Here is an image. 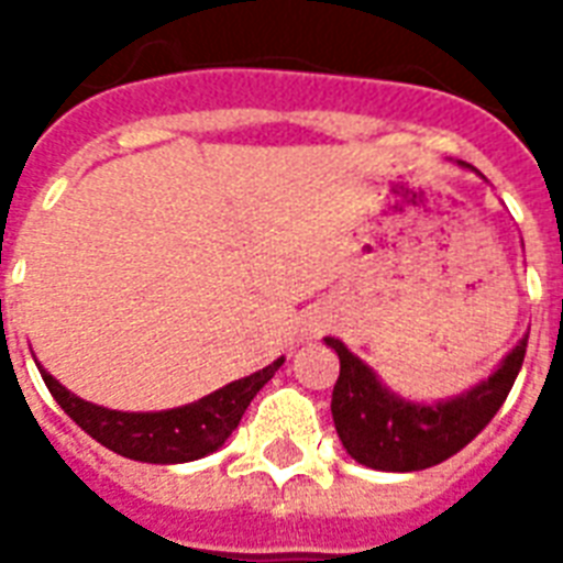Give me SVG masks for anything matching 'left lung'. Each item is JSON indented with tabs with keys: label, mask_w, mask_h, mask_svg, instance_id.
I'll list each match as a JSON object with an SVG mask.
<instances>
[{
	"label": "left lung",
	"mask_w": 563,
	"mask_h": 563,
	"mask_svg": "<svg viewBox=\"0 0 563 563\" xmlns=\"http://www.w3.org/2000/svg\"><path fill=\"white\" fill-rule=\"evenodd\" d=\"M526 342L529 335L473 391L438 406H420L394 397L339 339H327L342 362L330 409L344 450L365 467L388 473L427 471L446 462L471 444L506 402L523 365Z\"/></svg>",
	"instance_id": "8db88e82"
}]
</instances>
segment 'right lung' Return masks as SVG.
<instances>
[{"instance_id": "obj_1", "label": "right lung", "mask_w": 563, "mask_h": 563, "mask_svg": "<svg viewBox=\"0 0 563 563\" xmlns=\"http://www.w3.org/2000/svg\"><path fill=\"white\" fill-rule=\"evenodd\" d=\"M283 360L272 362L268 368L224 385L219 391L207 394L198 402L180 406L169 411H113L92 406V402L75 397L57 383L48 371L40 368L43 383L57 400V406L78 423L90 438L113 453L148 464H180L195 462L201 455L219 450L239 420L263 388Z\"/></svg>"}]
</instances>
